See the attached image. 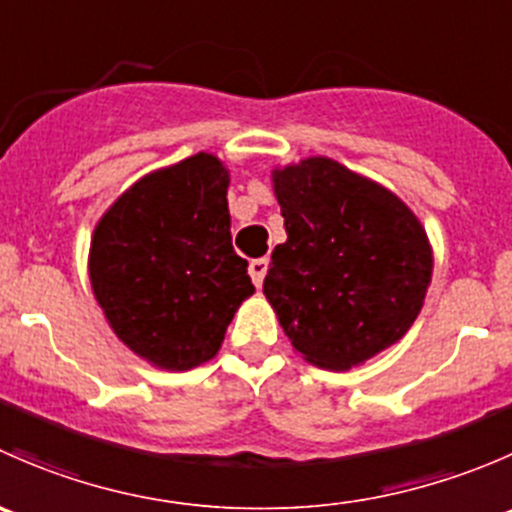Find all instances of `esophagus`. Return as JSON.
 <instances>
[{"label": "esophagus", "mask_w": 512, "mask_h": 512, "mask_svg": "<svg viewBox=\"0 0 512 512\" xmlns=\"http://www.w3.org/2000/svg\"><path fill=\"white\" fill-rule=\"evenodd\" d=\"M267 257H257V260L250 262V277L252 282H255V287H262V282H265V275H267Z\"/></svg>", "instance_id": "1"}]
</instances>
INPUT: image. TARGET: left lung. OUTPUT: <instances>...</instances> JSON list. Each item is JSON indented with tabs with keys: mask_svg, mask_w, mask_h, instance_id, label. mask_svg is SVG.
<instances>
[{
	"mask_svg": "<svg viewBox=\"0 0 512 512\" xmlns=\"http://www.w3.org/2000/svg\"><path fill=\"white\" fill-rule=\"evenodd\" d=\"M272 180L287 242L272 252L262 289L292 347L344 371L399 342L433 270L416 215L332 158L287 165Z\"/></svg>",
	"mask_w": 512,
	"mask_h": 512,
	"instance_id": "left-lung-1",
	"label": "left lung"
}]
</instances>
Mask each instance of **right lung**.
<instances>
[{"label": "right lung", "mask_w": 512, "mask_h": 512, "mask_svg": "<svg viewBox=\"0 0 512 512\" xmlns=\"http://www.w3.org/2000/svg\"><path fill=\"white\" fill-rule=\"evenodd\" d=\"M225 165L198 153L133 183L91 240V287L116 337L151 364L213 359L255 292L232 250Z\"/></svg>", "instance_id": "right-lung-1"}]
</instances>
